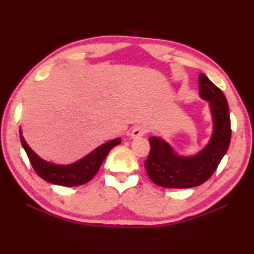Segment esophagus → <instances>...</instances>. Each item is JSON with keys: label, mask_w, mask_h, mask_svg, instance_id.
Here are the masks:
<instances>
[{"label": "esophagus", "mask_w": 254, "mask_h": 254, "mask_svg": "<svg viewBox=\"0 0 254 254\" xmlns=\"http://www.w3.org/2000/svg\"><path fill=\"white\" fill-rule=\"evenodd\" d=\"M147 132H148L147 127H144V126H135L134 127L132 128V131H131V137H132V139H137V137L143 136V135L147 134Z\"/></svg>", "instance_id": "1"}]
</instances>
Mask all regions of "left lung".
Masks as SVG:
<instances>
[{"label":"left lung","mask_w":254,"mask_h":254,"mask_svg":"<svg viewBox=\"0 0 254 254\" xmlns=\"http://www.w3.org/2000/svg\"><path fill=\"white\" fill-rule=\"evenodd\" d=\"M199 95L209 102L213 135L208 144L192 157H180L170 145L157 136L149 137V156L144 162L149 178L166 188H191L204 184L216 170L229 149L231 119L224 94L204 74L198 76Z\"/></svg>","instance_id":"1"}]
</instances>
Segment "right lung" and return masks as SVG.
Listing matches in <instances>:
<instances>
[{
	"label": "right lung",
	"mask_w": 254,
	"mask_h": 254,
	"mask_svg": "<svg viewBox=\"0 0 254 254\" xmlns=\"http://www.w3.org/2000/svg\"><path fill=\"white\" fill-rule=\"evenodd\" d=\"M20 140L37 175L50 184L65 187L80 186V185L88 183L96 175L111 149L121 143V139L118 137V139L102 144L101 147L96 148L87 156L80 159L79 161L71 163V165L60 166L42 160L40 157H38L25 142L22 135H20Z\"/></svg>",
	"instance_id": "add662e5"
}]
</instances>
